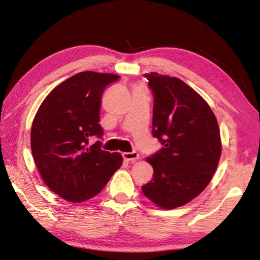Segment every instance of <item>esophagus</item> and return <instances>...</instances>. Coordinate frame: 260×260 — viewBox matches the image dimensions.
Returning <instances> with one entry per match:
<instances>
[{
	"instance_id": "obj_1",
	"label": "esophagus",
	"mask_w": 260,
	"mask_h": 260,
	"mask_svg": "<svg viewBox=\"0 0 260 260\" xmlns=\"http://www.w3.org/2000/svg\"><path fill=\"white\" fill-rule=\"evenodd\" d=\"M122 157L126 161H134L136 159H139V153L136 151H132V152H124L122 153Z\"/></svg>"
}]
</instances>
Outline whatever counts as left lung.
<instances>
[{
    "mask_svg": "<svg viewBox=\"0 0 260 260\" xmlns=\"http://www.w3.org/2000/svg\"><path fill=\"white\" fill-rule=\"evenodd\" d=\"M153 94L152 135L161 143L147 158L153 177L142 186L161 209L190 202L212 179L221 155L217 118L200 94L178 78L144 74Z\"/></svg>",
    "mask_w": 260,
    "mask_h": 260,
    "instance_id": "left-lung-1",
    "label": "left lung"
}]
</instances>
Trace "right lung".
Segmentation results:
<instances>
[{"label":"right lung","instance_id":"right-lung-1","mask_svg":"<svg viewBox=\"0 0 260 260\" xmlns=\"http://www.w3.org/2000/svg\"><path fill=\"white\" fill-rule=\"evenodd\" d=\"M119 79L111 73L80 72L50 91L39 108L30 131V149L49 189L68 202L98 195L122 164L118 152L101 149L90 136L102 138L101 99L105 87Z\"/></svg>","mask_w":260,"mask_h":260}]
</instances>
